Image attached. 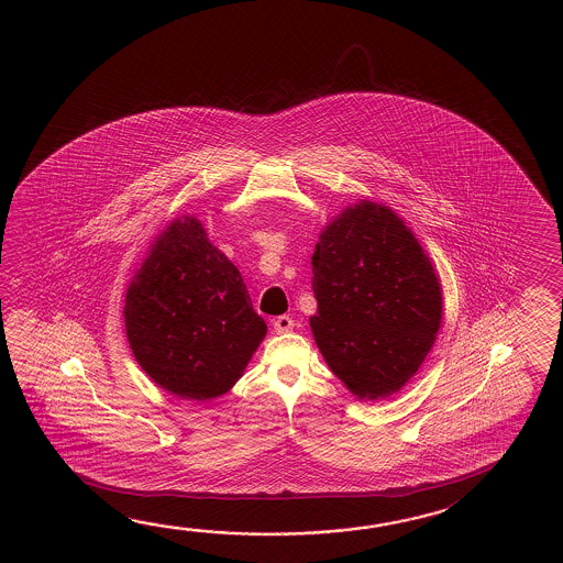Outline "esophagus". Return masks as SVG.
Here are the masks:
<instances>
[{
	"instance_id": "esophagus-1",
	"label": "esophagus",
	"mask_w": 563,
	"mask_h": 563,
	"mask_svg": "<svg viewBox=\"0 0 563 563\" xmlns=\"http://www.w3.org/2000/svg\"><path fill=\"white\" fill-rule=\"evenodd\" d=\"M294 318H289V316H279L274 320V330H276L277 334H287V332H291L294 330Z\"/></svg>"
}]
</instances>
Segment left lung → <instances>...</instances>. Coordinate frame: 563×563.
I'll list each match as a JSON object with an SVG mask.
<instances>
[{
	"instance_id": "left-lung-1",
	"label": "left lung",
	"mask_w": 563,
	"mask_h": 563,
	"mask_svg": "<svg viewBox=\"0 0 563 563\" xmlns=\"http://www.w3.org/2000/svg\"><path fill=\"white\" fill-rule=\"evenodd\" d=\"M311 274V332L328 366L360 400L400 390L443 320L439 277L412 231L386 205L360 201L325 225Z\"/></svg>"
}]
</instances>
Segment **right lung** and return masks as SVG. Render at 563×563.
<instances>
[{
	"label": "right lung",
	"instance_id": "add662e5",
	"mask_svg": "<svg viewBox=\"0 0 563 563\" xmlns=\"http://www.w3.org/2000/svg\"><path fill=\"white\" fill-rule=\"evenodd\" d=\"M124 325L141 368L191 400L225 395L267 332L240 269L191 216L151 245L126 289Z\"/></svg>",
	"mask_w": 563,
	"mask_h": 563
}]
</instances>
